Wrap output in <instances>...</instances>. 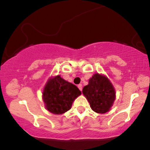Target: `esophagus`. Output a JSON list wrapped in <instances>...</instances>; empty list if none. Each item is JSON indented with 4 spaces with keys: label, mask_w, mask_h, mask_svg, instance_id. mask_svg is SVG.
<instances>
[{
    "label": "esophagus",
    "mask_w": 150,
    "mask_h": 150,
    "mask_svg": "<svg viewBox=\"0 0 150 150\" xmlns=\"http://www.w3.org/2000/svg\"><path fill=\"white\" fill-rule=\"evenodd\" d=\"M77 87H78V88H79V89H80V91L82 90V85H81V84H80V85H77Z\"/></svg>",
    "instance_id": "obj_1"
}]
</instances>
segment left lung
Instances as JSON below:
<instances>
[{
	"instance_id": "1",
	"label": "left lung",
	"mask_w": 150,
	"mask_h": 150,
	"mask_svg": "<svg viewBox=\"0 0 150 150\" xmlns=\"http://www.w3.org/2000/svg\"><path fill=\"white\" fill-rule=\"evenodd\" d=\"M82 94L89 101L90 107L98 113L108 112L116 99V92L111 82L106 76L94 74L89 84L82 89Z\"/></svg>"
}]
</instances>
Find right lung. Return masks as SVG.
Returning a JSON list of instances; mask_svg holds the SVG:
<instances>
[{
  "label": "right lung",
  "instance_id": "add662e5",
  "mask_svg": "<svg viewBox=\"0 0 150 150\" xmlns=\"http://www.w3.org/2000/svg\"><path fill=\"white\" fill-rule=\"evenodd\" d=\"M81 92L73 84L57 76L50 78L43 91V100L46 109L54 114H62L71 108Z\"/></svg>",
  "mask_w": 150,
  "mask_h": 150
}]
</instances>
